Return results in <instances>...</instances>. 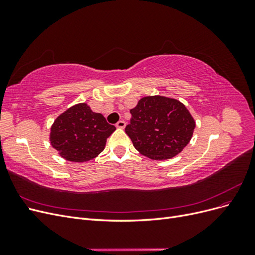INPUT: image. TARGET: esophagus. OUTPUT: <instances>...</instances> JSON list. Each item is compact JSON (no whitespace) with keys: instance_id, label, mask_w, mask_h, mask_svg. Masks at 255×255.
Segmentation results:
<instances>
[{"instance_id":"1","label":"esophagus","mask_w":255,"mask_h":255,"mask_svg":"<svg viewBox=\"0 0 255 255\" xmlns=\"http://www.w3.org/2000/svg\"><path fill=\"white\" fill-rule=\"evenodd\" d=\"M116 128H126V122L123 121V120L118 121L117 123H116Z\"/></svg>"}]
</instances>
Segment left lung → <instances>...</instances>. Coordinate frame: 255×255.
<instances>
[{"label": "left lung", "mask_w": 255, "mask_h": 255, "mask_svg": "<svg viewBox=\"0 0 255 255\" xmlns=\"http://www.w3.org/2000/svg\"><path fill=\"white\" fill-rule=\"evenodd\" d=\"M126 133L135 149L151 159H170L183 151L196 121L182 102L164 96H146L129 111Z\"/></svg>", "instance_id": "1"}]
</instances>
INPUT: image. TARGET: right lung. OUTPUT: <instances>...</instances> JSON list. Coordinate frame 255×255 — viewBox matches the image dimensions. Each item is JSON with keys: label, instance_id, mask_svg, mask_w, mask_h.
<instances>
[{"label": "right lung", "instance_id": "right-lung-1", "mask_svg": "<svg viewBox=\"0 0 255 255\" xmlns=\"http://www.w3.org/2000/svg\"><path fill=\"white\" fill-rule=\"evenodd\" d=\"M115 129L102 114L92 112L87 103H78L54 120L50 142L64 159L86 163L105 149Z\"/></svg>", "mask_w": 255, "mask_h": 255}]
</instances>
